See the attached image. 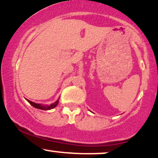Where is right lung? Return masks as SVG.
Here are the masks:
<instances>
[{
	"instance_id": "1",
	"label": "right lung",
	"mask_w": 158,
	"mask_h": 158,
	"mask_svg": "<svg viewBox=\"0 0 158 158\" xmlns=\"http://www.w3.org/2000/svg\"><path fill=\"white\" fill-rule=\"evenodd\" d=\"M27 101H28V102H30V104H31L33 107H35V108H39V109H41V110H50V109H52V108H55V107L58 105V103H59V100H57L56 102H54L53 104L50 105V106H41V105H40V104H37V103L31 102V101L28 100V99H27Z\"/></svg>"
}]
</instances>
